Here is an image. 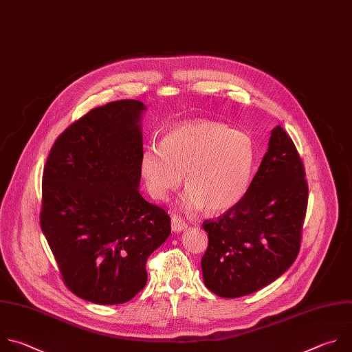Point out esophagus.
<instances>
[{"instance_id": "34e87169", "label": "esophagus", "mask_w": 352, "mask_h": 352, "mask_svg": "<svg viewBox=\"0 0 352 352\" xmlns=\"http://www.w3.org/2000/svg\"><path fill=\"white\" fill-rule=\"evenodd\" d=\"M184 229H187V223L183 219H180L179 217H172V230L182 232Z\"/></svg>"}]
</instances>
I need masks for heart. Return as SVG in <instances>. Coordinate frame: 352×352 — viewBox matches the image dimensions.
<instances>
[{
  "instance_id": "obj_1",
  "label": "heart",
  "mask_w": 352,
  "mask_h": 352,
  "mask_svg": "<svg viewBox=\"0 0 352 352\" xmlns=\"http://www.w3.org/2000/svg\"><path fill=\"white\" fill-rule=\"evenodd\" d=\"M252 162L254 148L247 134L218 122L194 120L166 133L161 146H147L140 169L153 198L165 201L183 176L187 188L183 206H205L209 214H221L244 195Z\"/></svg>"
}]
</instances>
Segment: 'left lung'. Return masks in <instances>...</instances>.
<instances>
[{"label": "left lung", "instance_id": "1", "mask_svg": "<svg viewBox=\"0 0 352 352\" xmlns=\"http://www.w3.org/2000/svg\"><path fill=\"white\" fill-rule=\"evenodd\" d=\"M308 206V183L287 131L272 130L269 148L241 199L202 223L208 248L201 259L205 286L223 298L270 285L296 261Z\"/></svg>", "mask_w": 352, "mask_h": 352}]
</instances>
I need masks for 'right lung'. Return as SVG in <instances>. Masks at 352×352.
<instances>
[{
  "mask_svg": "<svg viewBox=\"0 0 352 352\" xmlns=\"http://www.w3.org/2000/svg\"><path fill=\"white\" fill-rule=\"evenodd\" d=\"M146 105L98 107L55 140L43 172L40 226L65 286L100 305L130 301L147 283L148 256L170 217L138 192Z\"/></svg>",
  "mask_w": 352,
  "mask_h": 352,
  "instance_id": "1",
  "label": "right lung"
}]
</instances>
